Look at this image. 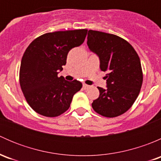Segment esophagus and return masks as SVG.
I'll return each instance as SVG.
<instances>
[{"label":"esophagus","mask_w":161,"mask_h":161,"mask_svg":"<svg viewBox=\"0 0 161 161\" xmlns=\"http://www.w3.org/2000/svg\"><path fill=\"white\" fill-rule=\"evenodd\" d=\"M82 86H83V88H84V90H87V89H89V88H90V86H89V85H86V84H83V85H82Z\"/></svg>","instance_id":"34e87169"}]
</instances>
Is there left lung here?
I'll return each instance as SVG.
<instances>
[{
	"label": "left lung",
	"mask_w": 161,
	"mask_h": 161,
	"mask_svg": "<svg viewBox=\"0 0 161 161\" xmlns=\"http://www.w3.org/2000/svg\"><path fill=\"white\" fill-rule=\"evenodd\" d=\"M87 45L98 56L100 70L108 72L107 88L97 87L100 96L92 108L107 118L119 116L132 106L140 92V59L130 43L114 34L89 30Z\"/></svg>",
	"instance_id": "obj_1"
}]
</instances>
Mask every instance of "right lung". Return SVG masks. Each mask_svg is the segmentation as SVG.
Here are the masks:
<instances>
[{"instance_id":"right-lung-1","label":"right lung","mask_w":161,"mask_h":161,"mask_svg":"<svg viewBox=\"0 0 161 161\" xmlns=\"http://www.w3.org/2000/svg\"><path fill=\"white\" fill-rule=\"evenodd\" d=\"M87 31L48 32L34 40L25 50L19 82L25 100L36 113L59 116L69 109L74 94L81 90L79 81L69 82L58 74L66 64L69 50L82 44Z\"/></svg>"}]
</instances>
